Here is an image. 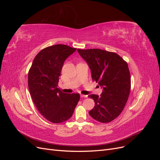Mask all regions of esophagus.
<instances>
[{"label":"esophagus","mask_w":160,"mask_h":160,"mask_svg":"<svg viewBox=\"0 0 160 160\" xmlns=\"http://www.w3.org/2000/svg\"><path fill=\"white\" fill-rule=\"evenodd\" d=\"M87 97H88V95H81V98H86Z\"/></svg>","instance_id":"34e87169"}]
</instances>
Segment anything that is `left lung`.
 Segmentation results:
<instances>
[{
	"label": "left lung",
	"instance_id": "8db88e82",
	"mask_svg": "<svg viewBox=\"0 0 160 160\" xmlns=\"http://www.w3.org/2000/svg\"><path fill=\"white\" fill-rule=\"evenodd\" d=\"M88 62L92 79L103 88L99 97H88L95 101L89 115L101 123L117 118L126 104L131 90V76L127 62L117 53L99 49H77Z\"/></svg>",
	"mask_w": 160,
	"mask_h": 160
}]
</instances>
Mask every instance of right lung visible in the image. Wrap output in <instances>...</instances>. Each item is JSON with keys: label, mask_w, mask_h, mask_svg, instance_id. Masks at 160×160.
Masks as SVG:
<instances>
[{"label": "right lung", "mask_w": 160, "mask_h": 160, "mask_svg": "<svg viewBox=\"0 0 160 160\" xmlns=\"http://www.w3.org/2000/svg\"><path fill=\"white\" fill-rule=\"evenodd\" d=\"M75 51L65 45L46 47L36 55L28 71V86L33 103L53 123L68 120L80 99L79 93H65L57 88L64 62Z\"/></svg>", "instance_id": "obj_1"}]
</instances>
